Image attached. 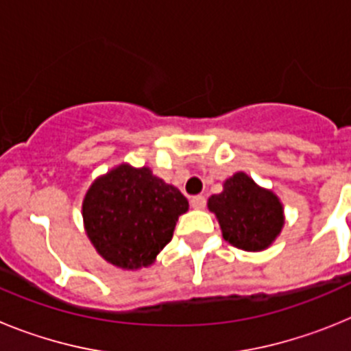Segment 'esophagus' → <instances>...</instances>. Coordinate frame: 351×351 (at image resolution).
<instances>
[{
    "instance_id": "obj_1",
    "label": "esophagus",
    "mask_w": 351,
    "mask_h": 351,
    "mask_svg": "<svg viewBox=\"0 0 351 351\" xmlns=\"http://www.w3.org/2000/svg\"><path fill=\"white\" fill-rule=\"evenodd\" d=\"M190 204H191V207H193V209H204V207H206V204H207V200H206V197H204V195H195V197H191Z\"/></svg>"
}]
</instances>
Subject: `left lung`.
<instances>
[{
	"mask_svg": "<svg viewBox=\"0 0 351 351\" xmlns=\"http://www.w3.org/2000/svg\"><path fill=\"white\" fill-rule=\"evenodd\" d=\"M216 214L225 241L246 251H262L283 228V206L244 172L225 181V190L207 202Z\"/></svg>",
	"mask_w": 351,
	"mask_h": 351,
	"instance_id": "left-lung-1",
	"label": "left lung"
}]
</instances>
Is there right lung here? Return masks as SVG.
I'll return each mask as SVG.
<instances>
[{
    "label": "right lung",
    "instance_id": "1",
    "mask_svg": "<svg viewBox=\"0 0 351 351\" xmlns=\"http://www.w3.org/2000/svg\"><path fill=\"white\" fill-rule=\"evenodd\" d=\"M188 210L184 195L145 167L119 165L96 179L86 193L82 216L93 246L121 269L151 265Z\"/></svg>",
    "mask_w": 351,
    "mask_h": 351
}]
</instances>
